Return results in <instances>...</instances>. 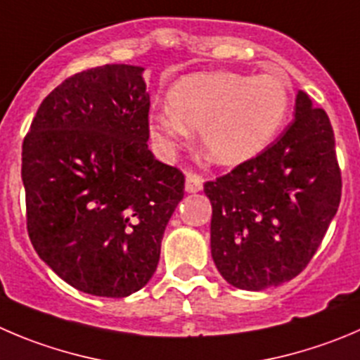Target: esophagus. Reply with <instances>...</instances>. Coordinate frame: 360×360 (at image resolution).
Returning <instances> with one entry per match:
<instances>
[{"label": "esophagus", "instance_id": "obj_1", "mask_svg": "<svg viewBox=\"0 0 360 360\" xmlns=\"http://www.w3.org/2000/svg\"><path fill=\"white\" fill-rule=\"evenodd\" d=\"M201 189H203V178L196 173H187V176H186L187 193H200Z\"/></svg>", "mask_w": 360, "mask_h": 360}]
</instances>
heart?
<instances>
[{
	"mask_svg": "<svg viewBox=\"0 0 360 360\" xmlns=\"http://www.w3.org/2000/svg\"><path fill=\"white\" fill-rule=\"evenodd\" d=\"M292 104V86L276 74L200 72L182 77L167 94L169 109L148 120V134L164 153L200 131L205 157L237 166L258 155L281 131Z\"/></svg>",
	"mask_w": 360,
	"mask_h": 360,
	"instance_id": "1",
	"label": "heart"
}]
</instances>
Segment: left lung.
Here are the masks:
<instances>
[{
	"mask_svg": "<svg viewBox=\"0 0 360 360\" xmlns=\"http://www.w3.org/2000/svg\"><path fill=\"white\" fill-rule=\"evenodd\" d=\"M205 194L212 203V258L229 285L259 292L299 276L341 201L327 112L299 91L295 120L283 136L205 184Z\"/></svg>",
	"mask_w": 360,
	"mask_h": 360,
	"instance_id": "1",
	"label": "left lung"
}]
</instances>
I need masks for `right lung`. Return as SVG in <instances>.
Segmentation results:
<instances>
[{"label": "right lung", "instance_id": "obj_1", "mask_svg": "<svg viewBox=\"0 0 360 360\" xmlns=\"http://www.w3.org/2000/svg\"><path fill=\"white\" fill-rule=\"evenodd\" d=\"M143 67L104 65L42 101L22 143L28 235L70 286L122 299L152 279L182 171L148 150Z\"/></svg>", "mask_w": 360, "mask_h": 360}]
</instances>
